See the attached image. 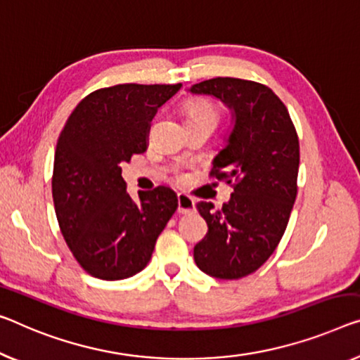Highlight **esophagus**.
I'll return each instance as SVG.
<instances>
[{"label":"esophagus","instance_id":"1","mask_svg":"<svg viewBox=\"0 0 360 360\" xmlns=\"http://www.w3.org/2000/svg\"><path fill=\"white\" fill-rule=\"evenodd\" d=\"M195 208V202L194 198L189 197L187 194H178V212L186 214V213H191L194 212Z\"/></svg>","mask_w":360,"mask_h":360}]
</instances>
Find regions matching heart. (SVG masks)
<instances>
[{
    "label": "heart",
    "instance_id": "1",
    "mask_svg": "<svg viewBox=\"0 0 360 360\" xmlns=\"http://www.w3.org/2000/svg\"><path fill=\"white\" fill-rule=\"evenodd\" d=\"M198 117H214V120H218V111L208 101L197 100L187 108V121L198 120ZM178 178L184 179V173H178Z\"/></svg>",
    "mask_w": 360,
    "mask_h": 360
}]
</instances>
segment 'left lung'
I'll use <instances>...</instances> for the list:
<instances>
[{
  "mask_svg": "<svg viewBox=\"0 0 360 360\" xmlns=\"http://www.w3.org/2000/svg\"><path fill=\"white\" fill-rule=\"evenodd\" d=\"M191 92L217 96L236 117L210 171L234 192L219 210L210 202L197 203L208 233L194 248V260L213 278L239 280L270 259L286 231L297 195V132L286 106L264 84L214 77L194 84Z\"/></svg>",
  "mask_w": 360,
  "mask_h": 360,
  "instance_id": "obj_1",
  "label": "left lung"
}]
</instances>
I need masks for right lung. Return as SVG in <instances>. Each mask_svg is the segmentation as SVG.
<instances>
[{"instance_id":"right-lung-1","label":"right lung","mask_w":360,"mask_h":360,"mask_svg":"<svg viewBox=\"0 0 360 360\" xmlns=\"http://www.w3.org/2000/svg\"><path fill=\"white\" fill-rule=\"evenodd\" d=\"M182 84H120L89 94L60 134L51 191L61 234L84 271L124 280L152 259L158 236L178 208L169 187L134 202L121 163L148 147L150 122Z\"/></svg>"}]
</instances>
